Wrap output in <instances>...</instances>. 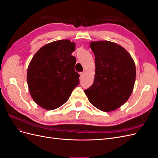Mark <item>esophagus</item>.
I'll return each mask as SVG.
<instances>
[{
  "mask_svg": "<svg viewBox=\"0 0 158 158\" xmlns=\"http://www.w3.org/2000/svg\"><path fill=\"white\" fill-rule=\"evenodd\" d=\"M80 78H83V76L85 75V71H83V72H82V73H80Z\"/></svg>",
  "mask_w": 158,
  "mask_h": 158,
  "instance_id": "1",
  "label": "esophagus"
}]
</instances>
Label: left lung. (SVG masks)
Here are the masks:
<instances>
[{"label":"left lung","mask_w":158,"mask_h":158,"mask_svg":"<svg viewBox=\"0 0 158 158\" xmlns=\"http://www.w3.org/2000/svg\"><path fill=\"white\" fill-rule=\"evenodd\" d=\"M90 47L95 55V74L93 84L84 92L97 109L113 111L123 106L132 92L135 62L123 47L111 41L91 42Z\"/></svg>","instance_id":"1"}]
</instances>
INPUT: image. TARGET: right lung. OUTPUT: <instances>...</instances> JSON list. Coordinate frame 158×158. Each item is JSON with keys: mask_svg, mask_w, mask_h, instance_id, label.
<instances>
[{"mask_svg": "<svg viewBox=\"0 0 158 158\" xmlns=\"http://www.w3.org/2000/svg\"><path fill=\"white\" fill-rule=\"evenodd\" d=\"M75 44L68 40L51 42L33 56L27 69V82L34 102L47 110L55 109L68 101L80 84L72 55Z\"/></svg>", "mask_w": 158, "mask_h": 158, "instance_id": "obj_1", "label": "right lung"}]
</instances>
